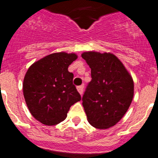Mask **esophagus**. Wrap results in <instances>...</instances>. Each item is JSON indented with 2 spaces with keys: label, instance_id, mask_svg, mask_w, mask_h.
<instances>
[{
  "label": "esophagus",
  "instance_id": "obj_1",
  "mask_svg": "<svg viewBox=\"0 0 158 158\" xmlns=\"http://www.w3.org/2000/svg\"><path fill=\"white\" fill-rule=\"evenodd\" d=\"M77 91L79 92L80 94L82 95L83 94V90H84V85H81V86H78V87H77Z\"/></svg>",
  "mask_w": 158,
  "mask_h": 158
}]
</instances>
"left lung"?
<instances>
[{"label":"left lung","instance_id":"obj_1","mask_svg":"<svg viewBox=\"0 0 158 158\" xmlns=\"http://www.w3.org/2000/svg\"><path fill=\"white\" fill-rule=\"evenodd\" d=\"M81 57L91 69L92 79L82 98L87 121L96 128H109L128 110L134 97V81L113 54L87 51Z\"/></svg>","mask_w":158,"mask_h":158}]
</instances>
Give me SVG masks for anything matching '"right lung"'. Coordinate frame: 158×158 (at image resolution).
Returning <instances> with one entry per match:
<instances>
[{
  "mask_svg": "<svg viewBox=\"0 0 158 158\" xmlns=\"http://www.w3.org/2000/svg\"><path fill=\"white\" fill-rule=\"evenodd\" d=\"M75 54L54 53L33 64L27 71L23 92L32 116L45 125H55L67 118L70 107L81 100L68 67Z\"/></svg>",
  "mask_w": 158,
  "mask_h": 158,
  "instance_id": "right-lung-1",
  "label": "right lung"
}]
</instances>
